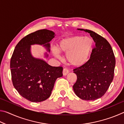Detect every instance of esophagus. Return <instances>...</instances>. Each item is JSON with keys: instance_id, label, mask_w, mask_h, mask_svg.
<instances>
[{"instance_id": "34e87169", "label": "esophagus", "mask_w": 124, "mask_h": 124, "mask_svg": "<svg viewBox=\"0 0 124 124\" xmlns=\"http://www.w3.org/2000/svg\"><path fill=\"white\" fill-rule=\"evenodd\" d=\"M69 72H70V71H69L68 69L66 68H63V75H67L68 74Z\"/></svg>"}]
</instances>
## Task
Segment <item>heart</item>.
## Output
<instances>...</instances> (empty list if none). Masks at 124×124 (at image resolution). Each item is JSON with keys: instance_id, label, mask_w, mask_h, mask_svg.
I'll list each match as a JSON object with an SVG mask.
<instances>
[{"instance_id": "heart-1", "label": "heart", "mask_w": 124, "mask_h": 124, "mask_svg": "<svg viewBox=\"0 0 124 124\" xmlns=\"http://www.w3.org/2000/svg\"><path fill=\"white\" fill-rule=\"evenodd\" d=\"M93 44L91 38L75 35L61 40L57 44V49L54 50V53L58 57L60 52L66 53V58L69 64L78 67L87 62Z\"/></svg>"}]
</instances>
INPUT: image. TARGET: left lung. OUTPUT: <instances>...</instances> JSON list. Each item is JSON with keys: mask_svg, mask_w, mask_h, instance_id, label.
I'll list each match as a JSON object with an SVG mask.
<instances>
[{"mask_svg": "<svg viewBox=\"0 0 124 124\" xmlns=\"http://www.w3.org/2000/svg\"><path fill=\"white\" fill-rule=\"evenodd\" d=\"M79 30L90 33L96 46L92 50L90 59L73 70L77 80L73 88L80 98L93 101L102 97L112 82L115 58L111 45L104 38L88 29Z\"/></svg>", "mask_w": 124, "mask_h": 124, "instance_id": "left-lung-1", "label": "left lung"}]
</instances>
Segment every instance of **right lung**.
Masks as SVG:
<instances>
[{
    "mask_svg": "<svg viewBox=\"0 0 124 124\" xmlns=\"http://www.w3.org/2000/svg\"><path fill=\"white\" fill-rule=\"evenodd\" d=\"M55 36L51 31L41 29L29 34L16 45L10 60L12 82L21 96L29 101H44L51 95L57 78L62 76V67H52L31 54V45H44Z\"/></svg>",
    "mask_w": 124,
    "mask_h": 124,
    "instance_id": "1",
    "label": "right lung"
}]
</instances>
